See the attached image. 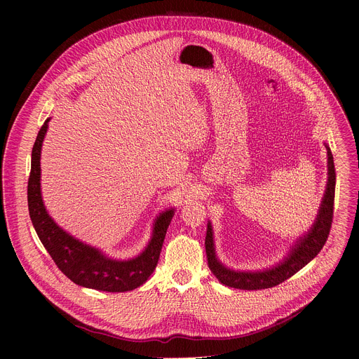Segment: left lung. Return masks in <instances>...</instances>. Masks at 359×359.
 Listing matches in <instances>:
<instances>
[{"label": "left lung", "instance_id": "1", "mask_svg": "<svg viewBox=\"0 0 359 359\" xmlns=\"http://www.w3.org/2000/svg\"><path fill=\"white\" fill-rule=\"evenodd\" d=\"M325 147H327V155H328V182H327V189L321 201L317 219L311 226V229L309 230V233H305L302 237L297 240V243L291 247L287 257H284V260L280 264L263 271H234L227 269L217 259L212 223L210 222L208 223L206 240H204V245H206V254H208V263H209V269L222 284L231 288H238V290L271 288L288 280L291 276H294L297 271H299L302 267L309 264L321 251L331 230L332 216H334V197H335L334 158H332L331 149L327 144Z\"/></svg>", "mask_w": 359, "mask_h": 359}]
</instances>
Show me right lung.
<instances>
[{
    "label": "right lung",
    "instance_id": "1",
    "mask_svg": "<svg viewBox=\"0 0 359 359\" xmlns=\"http://www.w3.org/2000/svg\"><path fill=\"white\" fill-rule=\"evenodd\" d=\"M46 119L32 147L28 179V210L32 226L58 269L75 284L108 292H125L140 287L155 271L175 209L162 212L153 224L151 238L135 259L115 260L62 230L50 217L41 196V149L48 129Z\"/></svg>",
    "mask_w": 359,
    "mask_h": 359
}]
</instances>
